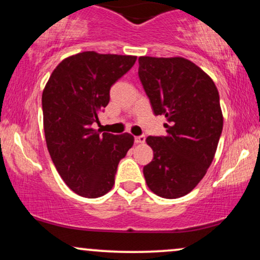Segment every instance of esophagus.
Instances as JSON below:
<instances>
[{"label":"esophagus","instance_id":"esophagus-1","mask_svg":"<svg viewBox=\"0 0 260 260\" xmlns=\"http://www.w3.org/2000/svg\"><path fill=\"white\" fill-rule=\"evenodd\" d=\"M134 140H136L137 144H143V143L145 142V137L144 136H137L136 138H134Z\"/></svg>","mask_w":260,"mask_h":260}]
</instances>
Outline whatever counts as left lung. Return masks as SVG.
Wrapping results in <instances>:
<instances>
[{
	"label": "left lung",
	"mask_w": 260,
	"mask_h": 260,
	"mask_svg": "<svg viewBox=\"0 0 260 260\" xmlns=\"http://www.w3.org/2000/svg\"><path fill=\"white\" fill-rule=\"evenodd\" d=\"M138 74L155 115L168 123L165 137H148L154 159L144 166L149 189L166 199L188 194L215 156L223 117L215 83L184 57L138 58Z\"/></svg>",
	"instance_id": "8db88e82"
}]
</instances>
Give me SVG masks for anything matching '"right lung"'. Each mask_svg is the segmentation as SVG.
<instances>
[{
    "label": "right lung",
    "instance_id": "add662e5",
    "mask_svg": "<svg viewBox=\"0 0 260 260\" xmlns=\"http://www.w3.org/2000/svg\"><path fill=\"white\" fill-rule=\"evenodd\" d=\"M137 56L84 51L64 58L43 91L47 150L62 180L84 198L112 189L118 162L132 148L129 133H100L91 124L110 101V88Z\"/></svg>",
    "mask_w": 260,
    "mask_h": 260
}]
</instances>
